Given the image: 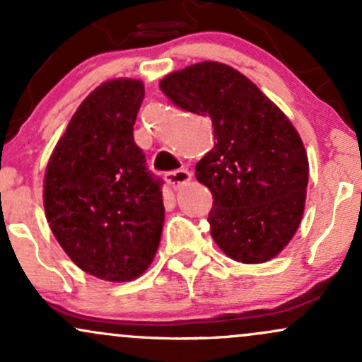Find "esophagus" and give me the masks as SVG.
I'll return each instance as SVG.
<instances>
[{
	"instance_id": "obj_1",
	"label": "esophagus",
	"mask_w": 362,
	"mask_h": 362,
	"mask_svg": "<svg viewBox=\"0 0 362 362\" xmlns=\"http://www.w3.org/2000/svg\"><path fill=\"white\" fill-rule=\"evenodd\" d=\"M190 178H192V175H190L187 170H177V172H170L165 175V180H167V184L172 187L173 190H178L180 187H184Z\"/></svg>"
}]
</instances>
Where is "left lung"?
Instances as JSON below:
<instances>
[{
    "label": "left lung",
    "mask_w": 362,
    "mask_h": 362,
    "mask_svg": "<svg viewBox=\"0 0 362 362\" xmlns=\"http://www.w3.org/2000/svg\"><path fill=\"white\" fill-rule=\"evenodd\" d=\"M160 88L177 107L213 122L214 146L195 165L213 194L207 221L230 259L262 264L300 228L308 156L284 112L231 66L204 61L167 74Z\"/></svg>",
    "instance_id": "obj_1"
}]
</instances>
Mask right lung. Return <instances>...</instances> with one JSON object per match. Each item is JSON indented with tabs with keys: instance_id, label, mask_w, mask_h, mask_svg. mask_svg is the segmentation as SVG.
Wrapping results in <instances>:
<instances>
[{
	"instance_id": "right-lung-1",
	"label": "right lung",
	"mask_w": 362,
	"mask_h": 362,
	"mask_svg": "<svg viewBox=\"0 0 362 362\" xmlns=\"http://www.w3.org/2000/svg\"><path fill=\"white\" fill-rule=\"evenodd\" d=\"M143 98V81L132 78L97 86L45 168L44 209L54 236L81 271L110 282L146 271L163 230L161 180L132 136Z\"/></svg>"
}]
</instances>
